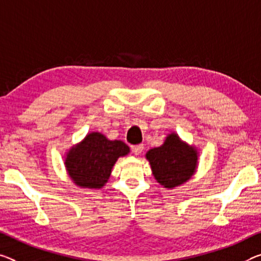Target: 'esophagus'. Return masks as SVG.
<instances>
[{"mask_svg":"<svg viewBox=\"0 0 261 261\" xmlns=\"http://www.w3.org/2000/svg\"><path fill=\"white\" fill-rule=\"evenodd\" d=\"M143 150V144H136V146H132V153L134 155H140Z\"/></svg>","mask_w":261,"mask_h":261,"instance_id":"obj_1","label":"esophagus"}]
</instances>
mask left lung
<instances>
[{"label": "left lung", "mask_w": 261, "mask_h": 261, "mask_svg": "<svg viewBox=\"0 0 261 261\" xmlns=\"http://www.w3.org/2000/svg\"><path fill=\"white\" fill-rule=\"evenodd\" d=\"M146 156L155 178L164 188H174L188 181L197 164L196 150L176 134H170L161 147L150 149Z\"/></svg>", "instance_id": "1"}]
</instances>
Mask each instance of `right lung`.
<instances>
[{"instance_id": "add662e5", "label": "right lung", "mask_w": 261, "mask_h": 261, "mask_svg": "<svg viewBox=\"0 0 261 261\" xmlns=\"http://www.w3.org/2000/svg\"><path fill=\"white\" fill-rule=\"evenodd\" d=\"M129 151L122 141H110L100 133H91L65 160L67 171L79 187L100 189L110 178L112 167Z\"/></svg>"}]
</instances>
